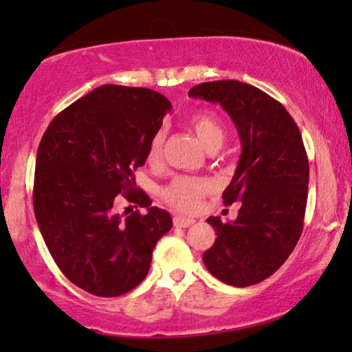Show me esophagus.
<instances>
[{"instance_id": "1", "label": "esophagus", "mask_w": 352, "mask_h": 352, "mask_svg": "<svg viewBox=\"0 0 352 352\" xmlns=\"http://www.w3.org/2000/svg\"><path fill=\"white\" fill-rule=\"evenodd\" d=\"M195 223V220H192V218H185V217H173V225L179 228H187L190 225Z\"/></svg>"}]
</instances>
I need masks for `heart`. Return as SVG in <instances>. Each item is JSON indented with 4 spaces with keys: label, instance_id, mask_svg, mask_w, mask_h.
Returning <instances> with one entry per match:
<instances>
[{
    "label": "heart",
    "instance_id": "obj_1",
    "mask_svg": "<svg viewBox=\"0 0 352 352\" xmlns=\"http://www.w3.org/2000/svg\"><path fill=\"white\" fill-rule=\"evenodd\" d=\"M190 127L193 129L200 142L205 145L207 151L218 148L223 144L225 131L220 119L212 112H201V114L193 116L190 119ZM165 135L164 132H157L153 135L151 147H148V160L151 162H159L162 157ZM210 190V184L205 180L193 179V177H177L167 187L164 188V199L170 204L173 208L182 210V212H193L199 208L201 197Z\"/></svg>",
    "mask_w": 352,
    "mask_h": 352
}]
</instances>
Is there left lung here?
<instances>
[{
	"mask_svg": "<svg viewBox=\"0 0 352 352\" xmlns=\"http://www.w3.org/2000/svg\"><path fill=\"white\" fill-rule=\"evenodd\" d=\"M190 98L220 104L241 142L225 205L241 201L235 221H207L215 230L204 263L227 285L245 288L266 280L288 260L302 232L309 164L301 132L276 99L240 80H213L192 87Z\"/></svg>",
	"mask_w": 352,
	"mask_h": 352,
	"instance_id": "1",
	"label": "left lung"
}]
</instances>
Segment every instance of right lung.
<instances>
[{
  "mask_svg": "<svg viewBox=\"0 0 352 352\" xmlns=\"http://www.w3.org/2000/svg\"><path fill=\"white\" fill-rule=\"evenodd\" d=\"M172 109L152 89L106 84L59 112L36 157L34 215L60 272L84 292L114 298L147 276L170 213L152 207L134 172ZM119 196L148 210L120 219Z\"/></svg>",
  "mask_w": 352,
  "mask_h": 352,
  "instance_id": "add662e5",
  "label": "right lung"
}]
</instances>
